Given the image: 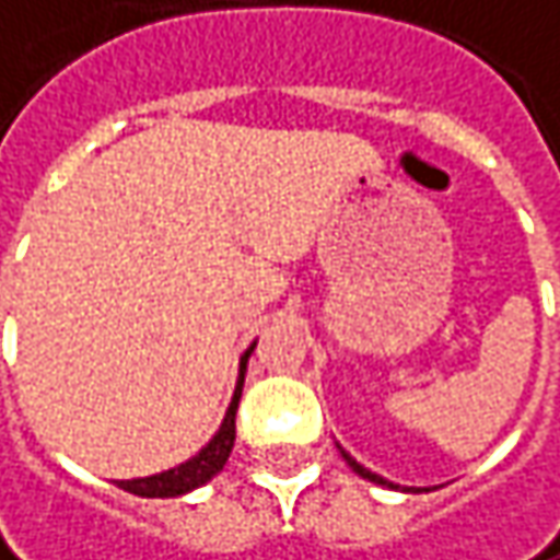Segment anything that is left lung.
I'll list each match as a JSON object with an SVG mask.
<instances>
[{
	"label": "left lung",
	"instance_id": "obj_1",
	"mask_svg": "<svg viewBox=\"0 0 560 560\" xmlns=\"http://www.w3.org/2000/svg\"><path fill=\"white\" fill-rule=\"evenodd\" d=\"M340 456H343V459H347V465H350V468H353V471H357V475H360V478H366V481H376V485H388V481H382L380 475H373V471H370V468H363V465H360V462L353 459V456H347V453H343V450H340Z\"/></svg>",
	"mask_w": 560,
	"mask_h": 560
}]
</instances>
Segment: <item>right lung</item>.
Here are the masks:
<instances>
[{"label":"right lung","mask_w":560,"mask_h":560,"mask_svg":"<svg viewBox=\"0 0 560 560\" xmlns=\"http://www.w3.org/2000/svg\"><path fill=\"white\" fill-rule=\"evenodd\" d=\"M255 343L245 350L242 357V366H238V382H235V395H232V405L222 418L220 433L194 456V459L180 462L178 468H168L162 475H149V478H133V481H120L124 491L137 494V498H178L187 494L200 485H207L217 471H222V465L229 459L232 446H235V411H238V398H242V385H245V366H248V357H252Z\"/></svg>","instance_id":"add662e5"}]
</instances>
